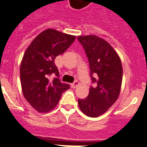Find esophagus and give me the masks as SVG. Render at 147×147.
<instances>
[{
    "label": "esophagus",
    "instance_id": "esophagus-1",
    "mask_svg": "<svg viewBox=\"0 0 147 147\" xmlns=\"http://www.w3.org/2000/svg\"><path fill=\"white\" fill-rule=\"evenodd\" d=\"M78 85H79V82L77 80H75L74 83L70 84V86H71V87L72 88H76Z\"/></svg>",
    "mask_w": 147,
    "mask_h": 147
}]
</instances>
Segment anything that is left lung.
I'll list each match as a JSON object with an SVG mask.
<instances>
[{
    "mask_svg": "<svg viewBox=\"0 0 147 147\" xmlns=\"http://www.w3.org/2000/svg\"><path fill=\"white\" fill-rule=\"evenodd\" d=\"M88 57L92 83L86 98H79L80 110L96 118L115 102L120 93L123 69L118 55L109 42L96 36H78Z\"/></svg>",
    "mask_w": 147,
    "mask_h": 147,
    "instance_id": "1",
    "label": "left lung"
}]
</instances>
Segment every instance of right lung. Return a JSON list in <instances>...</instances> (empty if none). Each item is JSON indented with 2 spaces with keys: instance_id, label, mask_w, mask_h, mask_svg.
Returning <instances> with one entry per match:
<instances>
[{
  "instance_id": "obj_1",
  "label": "right lung",
  "mask_w": 147,
  "mask_h": 147,
  "mask_svg": "<svg viewBox=\"0 0 147 147\" xmlns=\"http://www.w3.org/2000/svg\"><path fill=\"white\" fill-rule=\"evenodd\" d=\"M75 38L74 36L48 29L36 36L25 51L20 66L22 90L27 102L36 111L46 113L52 110L62 93L70 88L59 80L55 59L66 51Z\"/></svg>"
}]
</instances>
